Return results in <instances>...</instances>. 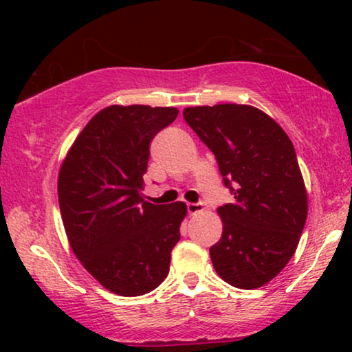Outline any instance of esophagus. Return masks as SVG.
<instances>
[{
	"instance_id": "34e87169",
	"label": "esophagus",
	"mask_w": 352,
	"mask_h": 352,
	"mask_svg": "<svg viewBox=\"0 0 352 352\" xmlns=\"http://www.w3.org/2000/svg\"><path fill=\"white\" fill-rule=\"evenodd\" d=\"M187 211H189V214H197V213H200V211H204V205H201V204H187Z\"/></svg>"
}]
</instances>
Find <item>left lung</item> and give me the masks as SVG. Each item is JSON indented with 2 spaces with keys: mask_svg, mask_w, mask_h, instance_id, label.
<instances>
[{
  "mask_svg": "<svg viewBox=\"0 0 352 352\" xmlns=\"http://www.w3.org/2000/svg\"><path fill=\"white\" fill-rule=\"evenodd\" d=\"M182 115L214 153L235 199L218 208L223 235L210 248L214 271L242 290L266 285L295 254L307 218L295 147L280 124L252 105H200Z\"/></svg>",
  "mask_w": 352,
  "mask_h": 352,
  "instance_id": "8db88e82",
  "label": "left lung"
}]
</instances>
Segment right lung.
I'll return each instance as SVG.
<instances>
[{
	"mask_svg": "<svg viewBox=\"0 0 352 352\" xmlns=\"http://www.w3.org/2000/svg\"><path fill=\"white\" fill-rule=\"evenodd\" d=\"M177 113L176 107L109 105L89 120L60 165L57 195L70 247L115 295H146L170 272L187 206L144 200L142 176L153 136Z\"/></svg>",
	"mask_w": 352,
	"mask_h": 352,
	"instance_id": "add662e5",
	"label": "right lung"
}]
</instances>
